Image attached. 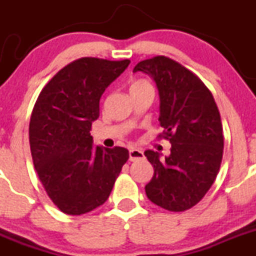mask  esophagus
Masks as SVG:
<instances>
[{"mask_svg":"<svg viewBox=\"0 0 256 256\" xmlns=\"http://www.w3.org/2000/svg\"><path fill=\"white\" fill-rule=\"evenodd\" d=\"M144 158V152L138 148H131L128 151V160L130 161H138V160Z\"/></svg>","mask_w":256,"mask_h":256,"instance_id":"esophagus-1","label":"esophagus"}]
</instances>
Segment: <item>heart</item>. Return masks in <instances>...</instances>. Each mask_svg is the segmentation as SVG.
Masks as SVG:
<instances>
[{
  "mask_svg": "<svg viewBox=\"0 0 256 256\" xmlns=\"http://www.w3.org/2000/svg\"><path fill=\"white\" fill-rule=\"evenodd\" d=\"M144 86H150V84L146 82V80H138V82H135L132 85H131V89H138V88H144Z\"/></svg>",
  "mask_w": 256,
  "mask_h": 256,
  "instance_id": "b5f03b06",
  "label": "heart"
}]
</instances>
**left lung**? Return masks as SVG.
Returning <instances> with one entry per match:
<instances>
[{
    "label": "left lung",
    "mask_w": 256,
    "mask_h": 256,
    "mask_svg": "<svg viewBox=\"0 0 256 256\" xmlns=\"http://www.w3.org/2000/svg\"><path fill=\"white\" fill-rule=\"evenodd\" d=\"M136 72L156 82L158 121L171 142L164 158L144 151L154 171L144 187L146 196L167 210H187L204 197L220 168L224 138L218 106L204 82L174 59H146L136 64Z\"/></svg>",
    "instance_id": "1"
}]
</instances>
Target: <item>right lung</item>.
<instances>
[{
  "label": "right lung",
  "instance_id": "add662e5",
  "mask_svg": "<svg viewBox=\"0 0 256 256\" xmlns=\"http://www.w3.org/2000/svg\"><path fill=\"white\" fill-rule=\"evenodd\" d=\"M128 64L89 56L72 62L49 80L33 108L34 168L49 198L69 216L104 204L128 158L124 147H95L90 135L102 92Z\"/></svg>",
  "mask_w": 256,
  "mask_h": 256
}]
</instances>
